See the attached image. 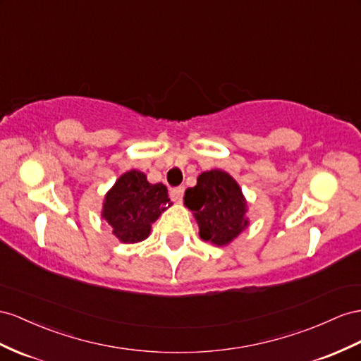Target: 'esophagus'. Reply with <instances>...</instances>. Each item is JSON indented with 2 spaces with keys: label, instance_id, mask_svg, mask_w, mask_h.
Masks as SVG:
<instances>
[{
  "label": "esophagus",
  "instance_id": "obj_1",
  "mask_svg": "<svg viewBox=\"0 0 361 361\" xmlns=\"http://www.w3.org/2000/svg\"><path fill=\"white\" fill-rule=\"evenodd\" d=\"M169 195L172 198V201H181L183 200V195H184V188L183 186H178V188H172Z\"/></svg>",
  "mask_w": 361,
  "mask_h": 361
}]
</instances>
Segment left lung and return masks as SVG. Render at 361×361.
I'll return each instance as SVG.
<instances>
[{
    "mask_svg": "<svg viewBox=\"0 0 361 361\" xmlns=\"http://www.w3.org/2000/svg\"><path fill=\"white\" fill-rule=\"evenodd\" d=\"M186 204L195 215L200 236L216 245H226L247 227V202L238 183L223 171L202 172L195 188L186 190Z\"/></svg>",
    "mask_w": 361,
    "mask_h": 361,
    "instance_id": "obj_1",
    "label": "left lung"
}]
</instances>
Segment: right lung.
Segmentation results:
<instances>
[{
    "mask_svg": "<svg viewBox=\"0 0 361 361\" xmlns=\"http://www.w3.org/2000/svg\"><path fill=\"white\" fill-rule=\"evenodd\" d=\"M166 206H171L164 184L147 183L146 175L129 171L120 177L104 202V216L122 243H140L151 232Z\"/></svg>",
    "mask_w": 361,
    "mask_h": 361,
    "instance_id": "obj_1",
    "label": "right lung"
}]
</instances>
